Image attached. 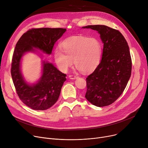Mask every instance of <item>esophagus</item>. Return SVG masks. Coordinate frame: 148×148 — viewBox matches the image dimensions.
<instances>
[{"mask_svg": "<svg viewBox=\"0 0 148 148\" xmlns=\"http://www.w3.org/2000/svg\"><path fill=\"white\" fill-rule=\"evenodd\" d=\"M69 78H70V79H76V78L77 77V76H76V75H69Z\"/></svg>", "mask_w": 148, "mask_h": 148, "instance_id": "esophagus-1", "label": "esophagus"}]
</instances>
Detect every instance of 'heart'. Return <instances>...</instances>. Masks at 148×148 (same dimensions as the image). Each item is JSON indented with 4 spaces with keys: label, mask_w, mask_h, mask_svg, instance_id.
<instances>
[{
    "label": "heart",
    "mask_w": 148,
    "mask_h": 148,
    "mask_svg": "<svg viewBox=\"0 0 148 148\" xmlns=\"http://www.w3.org/2000/svg\"><path fill=\"white\" fill-rule=\"evenodd\" d=\"M61 49L54 53L55 62L60 70L66 72L74 60L75 66L84 73L95 70L100 63L102 43L96 37L76 36L64 39L60 44Z\"/></svg>",
    "instance_id": "heart-1"
}]
</instances>
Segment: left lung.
<instances>
[{"mask_svg":"<svg viewBox=\"0 0 148 148\" xmlns=\"http://www.w3.org/2000/svg\"><path fill=\"white\" fill-rule=\"evenodd\" d=\"M82 28L97 31L104 44L101 61L86 79L85 97L96 106H109L122 94L131 76L132 62L129 47L118 30L104 25Z\"/></svg>","mask_w":148,"mask_h":148,"instance_id":"left-lung-1","label":"left lung"}]
</instances>
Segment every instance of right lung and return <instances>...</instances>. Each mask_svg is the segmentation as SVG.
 Masks as SVG:
<instances>
[{"label": "right lung", "instance_id": "1", "mask_svg": "<svg viewBox=\"0 0 148 148\" xmlns=\"http://www.w3.org/2000/svg\"><path fill=\"white\" fill-rule=\"evenodd\" d=\"M66 31L62 28L32 29L24 33L16 43L12 59L11 76L20 99L32 109L47 110L54 105L66 80V75L53 64L43 62L40 80L30 85L24 81L21 73V57L26 52L33 51V48L51 54L54 43Z\"/></svg>", "mask_w": 148, "mask_h": 148}]
</instances>
